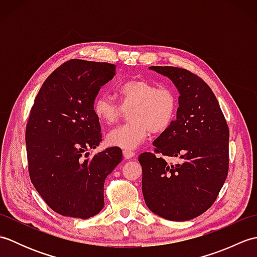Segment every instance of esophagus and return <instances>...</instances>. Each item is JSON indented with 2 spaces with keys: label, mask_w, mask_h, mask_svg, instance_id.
Here are the masks:
<instances>
[{
  "label": "esophagus",
  "mask_w": 257,
  "mask_h": 257,
  "mask_svg": "<svg viewBox=\"0 0 257 257\" xmlns=\"http://www.w3.org/2000/svg\"><path fill=\"white\" fill-rule=\"evenodd\" d=\"M122 154H123V157H124V159H132V158L135 156V152L134 151H132V150H123L122 151Z\"/></svg>",
  "instance_id": "1"
}]
</instances>
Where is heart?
<instances>
[{
  "instance_id": "1",
  "label": "heart",
  "mask_w": 257,
  "mask_h": 257,
  "mask_svg": "<svg viewBox=\"0 0 257 257\" xmlns=\"http://www.w3.org/2000/svg\"><path fill=\"white\" fill-rule=\"evenodd\" d=\"M119 103L106 95H98L92 101V112L98 121L112 125L128 111L130 121L113 129L107 136L109 146L125 150L137 148L147 139L149 132L162 134L177 117L179 100L170 87H158L146 79L125 80L117 87Z\"/></svg>"
}]
</instances>
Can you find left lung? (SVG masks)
<instances>
[{"instance_id": "left-lung-1", "label": "left lung", "mask_w": 257, "mask_h": 257, "mask_svg": "<svg viewBox=\"0 0 257 257\" xmlns=\"http://www.w3.org/2000/svg\"><path fill=\"white\" fill-rule=\"evenodd\" d=\"M150 69L170 78L180 92L177 119L139 156L143 193L149 210L170 221H188L214 203L228 172L230 132L205 81L172 66ZM178 157L172 164L166 157Z\"/></svg>"}]
</instances>
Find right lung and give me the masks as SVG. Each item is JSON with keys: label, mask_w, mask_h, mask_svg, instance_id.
<instances>
[{"label": "right lung", "mask_w": 257, "mask_h": 257, "mask_svg": "<svg viewBox=\"0 0 257 257\" xmlns=\"http://www.w3.org/2000/svg\"><path fill=\"white\" fill-rule=\"evenodd\" d=\"M109 63L70 59L48 76L35 97L25 141L31 181L53 211L88 217L105 204L106 178L122 160L119 147L88 159L102 140L92 101L114 76Z\"/></svg>", "instance_id": "add662e5"}]
</instances>
